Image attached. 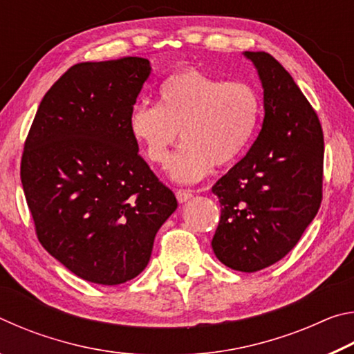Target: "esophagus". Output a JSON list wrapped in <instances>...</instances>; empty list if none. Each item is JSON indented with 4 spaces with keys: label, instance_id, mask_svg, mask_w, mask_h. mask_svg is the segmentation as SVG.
Returning <instances> with one entry per match:
<instances>
[{
    "label": "esophagus",
    "instance_id": "1",
    "mask_svg": "<svg viewBox=\"0 0 354 354\" xmlns=\"http://www.w3.org/2000/svg\"><path fill=\"white\" fill-rule=\"evenodd\" d=\"M194 196V192L187 190V189H179L176 190V198L179 203H185L187 200H190Z\"/></svg>",
    "mask_w": 354,
    "mask_h": 354
}]
</instances>
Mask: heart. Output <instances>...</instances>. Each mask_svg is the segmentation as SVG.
I'll return each instance as SVG.
<instances>
[{
  "label": "heart",
  "instance_id": "heart-1",
  "mask_svg": "<svg viewBox=\"0 0 354 354\" xmlns=\"http://www.w3.org/2000/svg\"><path fill=\"white\" fill-rule=\"evenodd\" d=\"M159 103H139L129 115V131L147 159L170 162L181 131L184 145L171 164V176L194 183L215 167L241 158L261 118V97L250 82L225 81L196 68H184L160 84Z\"/></svg>",
  "mask_w": 354,
  "mask_h": 354
}]
</instances>
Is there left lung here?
<instances>
[{"label":"left lung","instance_id":"left-lung-1","mask_svg":"<svg viewBox=\"0 0 354 354\" xmlns=\"http://www.w3.org/2000/svg\"><path fill=\"white\" fill-rule=\"evenodd\" d=\"M263 88V123L242 160L212 192L221 215L212 239L217 259L253 273L289 253L319 212L325 142L313 106L277 59L245 51Z\"/></svg>","mask_w":354,"mask_h":354}]
</instances>
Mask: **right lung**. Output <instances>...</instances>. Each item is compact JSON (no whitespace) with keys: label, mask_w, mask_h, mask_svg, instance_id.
I'll return each instance as SVG.
<instances>
[{"label":"right lung","mask_w":354,"mask_h":354,"mask_svg":"<svg viewBox=\"0 0 354 354\" xmlns=\"http://www.w3.org/2000/svg\"><path fill=\"white\" fill-rule=\"evenodd\" d=\"M149 73L143 57L73 65L45 93L23 149L20 178L39 242L95 284L136 278L178 207L129 131Z\"/></svg>","instance_id":"1"}]
</instances>
